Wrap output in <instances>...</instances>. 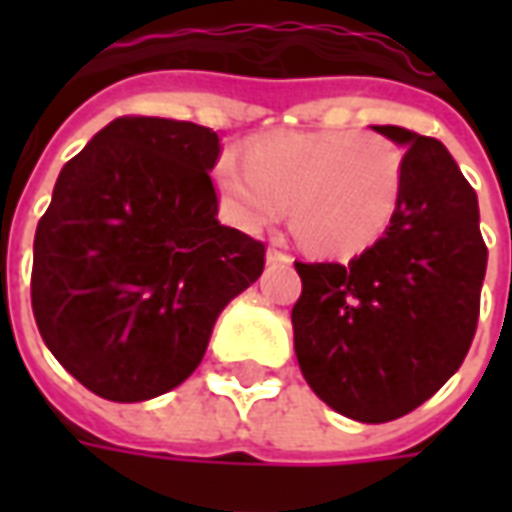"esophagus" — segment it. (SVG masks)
Returning <instances> with one entry per match:
<instances>
[{"mask_svg": "<svg viewBox=\"0 0 512 512\" xmlns=\"http://www.w3.org/2000/svg\"><path fill=\"white\" fill-rule=\"evenodd\" d=\"M266 260L274 266V263H290L293 257L288 255V252H282V249H277V246H268V252H266Z\"/></svg>", "mask_w": 512, "mask_h": 512, "instance_id": "obj_1", "label": "esophagus"}]
</instances>
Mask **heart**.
Wrapping results in <instances>:
<instances>
[{
    "mask_svg": "<svg viewBox=\"0 0 512 512\" xmlns=\"http://www.w3.org/2000/svg\"><path fill=\"white\" fill-rule=\"evenodd\" d=\"M213 183L227 219L260 233L290 205L296 233L318 252L351 255L392 224L403 194V158L359 131H296L257 139L246 161L224 153Z\"/></svg>",
    "mask_w": 512,
    "mask_h": 512,
    "instance_id": "b5f03b06",
    "label": "heart"
}]
</instances>
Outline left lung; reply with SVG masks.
<instances>
[{
  "instance_id": "left-lung-1",
  "label": "left lung",
  "mask_w": 512,
  "mask_h": 512,
  "mask_svg": "<svg viewBox=\"0 0 512 512\" xmlns=\"http://www.w3.org/2000/svg\"><path fill=\"white\" fill-rule=\"evenodd\" d=\"M406 147L392 224L351 263H296L301 376L337 414L389 422L461 367L477 332L485 249L477 194L439 139L373 126Z\"/></svg>"
}]
</instances>
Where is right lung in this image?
<instances>
[{
    "mask_svg": "<svg viewBox=\"0 0 512 512\" xmlns=\"http://www.w3.org/2000/svg\"><path fill=\"white\" fill-rule=\"evenodd\" d=\"M213 128L117 117L62 167L35 230L32 312L90 392L139 403L197 370L213 323L266 266L216 219Z\"/></svg>",
    "mask_w": 512,
    "mask_h": 512,
    "instance_id": "obj_1",
    "label": "right lung"
}]
</instances>
